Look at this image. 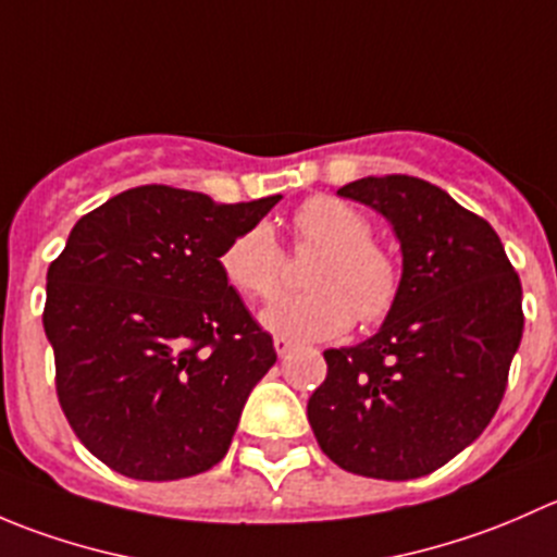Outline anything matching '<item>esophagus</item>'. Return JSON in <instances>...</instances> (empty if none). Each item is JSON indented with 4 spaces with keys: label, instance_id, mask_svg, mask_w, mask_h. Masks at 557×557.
<instances>
[{
    "label": "esophagus",
    "instance_id": "obj_1",
    "mask_svg": "<svg viewBox=\"0 0 557 557\" xmlns=\"http://www.w3.org/2000/svg\"><path fill=\"white\" fill-rule=\"evenodd\" d=\"M274 350H277V356H288L290 350H294V342L285 339V336H274Z\"/></svg>",
    "mask_w": 557,
    "mask_h": 557
}]
</instances>
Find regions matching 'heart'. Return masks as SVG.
<instances>
[{"label": "heart", "mask_w": 557, "mask_h": 557, "mask_svg": "<svg viewBox=\"0 0 557 557\" xmlns=\"http://www.w3.org/2000/svg\"><path fill=\"white\" fill-rule=\"evenodd\" d=\"M296 245L318 247L320 256L307 272L310 290L283 296L261 323L285 339H331L345 334L358 318L361 325L383 323L398 301L401 269L358 207L336 196H312L296 207ZM221 272L228 285L250 299H272L285 280V252L272 226L252 223L221 250Z\"/></svg>", "instance_id": "1"}]
</instances>
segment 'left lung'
Masks as SVG:
<instances>
[{"instance_id": "8db88e82", "label": "left lung", "mask_w": 557, "mask_h": 557, "mask_svg": "<svg viewBox=\"0 0 557 557\" xmlns=\"http://www.w3.org/2000/svg\"><path fill=\"white\" fill-rule=\"evenodd\" d=\"M383 212L401 243V290L383 329L325 350L307 418L336 466L374 480L436 471L485 431L522 336V288L485 218L409 174L336 190Z\"/></svg>"}]
</instances>
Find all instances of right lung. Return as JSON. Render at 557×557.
<instances>
[{
	"mask_svg": "<svg viewBox=\"0 0 557 557\" xmlns=\"http://www.w3.org/2000/svg\"><path fill=\"white\" fill-rule=\"evenodd\" d=\"M277 201L139 185L83 215L50 263L42 325L59 404L117 474L183 480L228 453L277 352L218 258Z\"/></svg>",
	"mask_w": 557,
	"mask_h": 557,
	"instance_id": "add662e5",
	"label": "right lung"
}]
</instances>
